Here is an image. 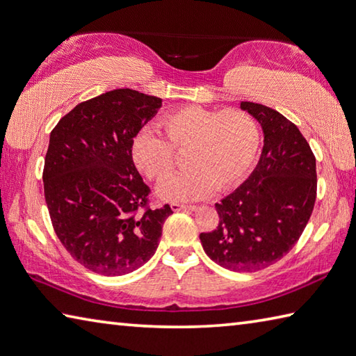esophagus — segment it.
<instances>
[{"label": "esophagus", "mask_w": 356, "mask_h": 356, "mask_svg": "<svg viewBox=\"0 0 356 356\" xmlns=\"http://www.w3.org/2000/svg\"><path fill=\"white\" fill-rule=\"evenodd\" d=\"M172 211L173 212H178V211H197V206L193 204H179V203H172L170 204Z\"/></svg>", "instance_id": "esophagus-1"}]
</instances>
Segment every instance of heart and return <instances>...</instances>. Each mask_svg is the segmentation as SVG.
Here are the masks:
<instances>
[{"instance_id":"b5f03b06","label":"heart","mask_w":356,"mask_h":356,"mask_svg":"<svg viewBox=\"0 0 356 356\" xmlns=\"http://www.w3.org/2000/svg\"><path fill=\"white\" fill-rule=\"evenodd\" d=\"M164 139L150 131L133 138L130 153L136 169L152 181H163L175 168L173 151L186 150L190 169L159 184L158 197L189 201L223 192L241 183L260 145L257 120L237 108L212 110L189 105L159 120Z\"/></svg>"}]
</instances>
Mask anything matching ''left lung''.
Returning a JSON list of instances; mask_svg holds the SVG:
<instances>
[{
  "mask_svg": "<svg viewBox=\"0 0 356 356\" xmlns=\"http://www.w3.org/2000/svg\"><path fill=\"white\" fill-rule=\"evenodd\" d=\"M240 108L261 125L264 149L250 178L216 203L217 229L200 240L220 266L252 273L276 264L302 236L316 200V158L279 111L254 102Z\"/></svg>",
  "mask_w": 356,
  "mask_h": 356,
  "instance_id": "left-lung-1",
  "label": "left lung"
}]
</instances>
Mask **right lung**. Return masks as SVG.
Returning <instances> with one entry per match:
<instances>
[{"label":"right lung","mask_w":356,"mask_h":356,"mask_svg":"<svg viewBox=\"0 0 356 356\" xmlns=\"http://www.w3.org/2000/svg\"><path fill=\"white\" fill-rule=\"evenodd\" d=\"M161 105L155 96L113 90L74 106L51 131L43 184L54 231L80 265L102 276L149 261L173 213L169 204L147 206L150 189L130 153Z\"/></svg>","instance_id":"obj_1"}]
</instances>
